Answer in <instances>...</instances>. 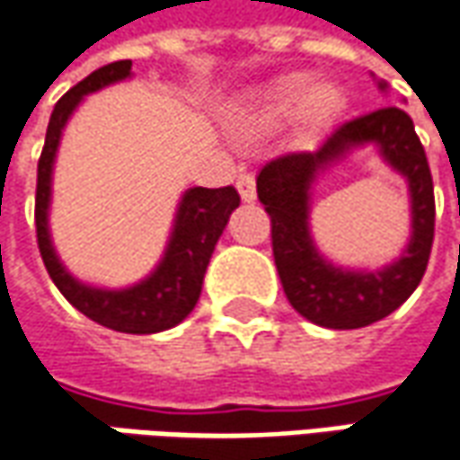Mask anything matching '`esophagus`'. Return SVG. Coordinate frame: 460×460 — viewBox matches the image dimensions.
I'll use <instances>...</instances> for the list:
<instances>
[{
    "instance_id": "34e87169",
    "label": "esophagus",
    "mask_w": 460,
    "mask_h": 460,
    "mask_svg": "<svg viewBox=\"0 0 460 460\" xmlns=\"http://www.w3.org/2000/svg\"><path fill=\"white\" fill-rule=\"evenodd\" d=\"M236 190H239V195H242V200H244V203H252V200L257 198V188H254V177H252L250 172L239 174V180H236Z\"/></svg>"
}]
</instances>
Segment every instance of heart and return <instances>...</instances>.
<instances>
[{
    "instance_id": "obj_1",
    "label": "heart",
    "mask_w": 460,
    "mask_h": 460,
    "mask_svg": "<svg viewBox=\"0 0 460 460\" xmlns=\"http://www.w3.org/2000/svg\"><path fill=\"white\" fill-rule=\"evenodd\" d=\"M309 86L311 79L306 74H290L275 79L257 100V118L262 123H278L301 108L304 128L311 133L330 128L345 108V94L332 82H322L311 91Z\"/></svg>"
}]
</instances>
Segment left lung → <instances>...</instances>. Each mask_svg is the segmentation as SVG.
Segmentation results:
<instances>
[{
    "label": "left lung",
    "mask_w": 460,
    "mask_h": 460,
    "mask_svg": "<svg viewBox=\"0 0 460 460\" xmlns=\"http://www.w3.org/2000/svg\"><path fill=\"white\" fill-rule=\"evenodd\" d=\"M386 90V84H378ZM376 143L379 153L408 177L412 198V236L396 263L376 273L342 270L313 247L308 231V190L319 171L345 153ZM257 198L272 226V257L290 306L327 330H358L389 316L428 270L435 236V195L428 156L402 108H378L342 123L314 151H293L268 162L257 174Z\"/></svg>",
    "instance_id": "8db88e82"
}]
</instances>
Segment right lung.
Here are the masks:
<instances>
[{
	"instance_id": "right-lung-1",
	"label": "right lung",
	"mask_w": 460,
	"mask_h": 460,
	"mask_svg": "<svg viewBox=\"0 0 460 460\" xmlns=\"http://www.w3.org/2000/svg\"><path fill=\"white\" fill-rule=\"evenodd\" d=\"M130 76V61H115L102 69L92 71L76 87H71L50 112L46 144L38 159V188H35V234L43 265L50 280L64 293L74 309H79L92 322L126 334H154L180 324L198 304L203 275L216 250L218 236L226 229L231 210L239 206V192L234 188H190L182 195L174 216L170 244L162 262L146 280L123 290L92 288L79 283L69 270L61 265L58 254L50 244L49 206H50V172L53 159L61 144L64 126L84 100V94L102 90Z\"/></svg>"
}]
</instances>
